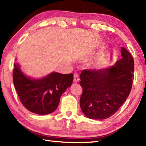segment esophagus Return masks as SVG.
Segmentation results:
<instances>
[{
	"label": "esophagus",
	"instance_id": "obj_1",
	"mask_svg": "<svg viewBox=\"0 0 146 146\" xmlns=\"http://www.w3.org/2000/svg\"><path fill=\"white\" fill-rule=\"evenodd\" d=\"M73 78H73L74 82L77 83V82H78V81H80V78H79V76H78V74L77 73H74V74Z\"/></svg>",
	"mask_w": 146,
	"mask_h": 146
}]
</instances>
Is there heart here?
I'll list each match as a JSON object with an SVG mask.
<instances>
[{
	"label": "heart",
	"instance_id": "heart-1",
	"mask_svg": "<svg viewBox=\"0 0 146 146\" xmlns=\"http://www.w3.org/2000/svg\"><path fill=\"white\" fill-rule=\"evenodd\" d=\"M104 62V59H97L94 62V65H100V64Z\"/></svg>",
	"mask_w": 146,
	"mask_h": 146
}]
</instances>
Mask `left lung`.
<instances>
[{"mask_svg": "<svg viewBox=\"0 0 146 146\" xmlns=\"http://www.w3.org/2000/svg\"><path fill=\"white\" fill-rule=\"evenodd\" d=\"M122 58L105 69L84 70L80 74L83 93L80 107L92 119H104L117 111L129 95L134 80V62L128 51L122 47Z\"/></svg>", "mask_w": 146, "mask_h": 146, "instance_id": "left-lung-1", "label": "left lung"}]
</instances>
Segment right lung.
Wrapping results in <instances>:
<instances>
[{"mask_svg": "<svg viewBox=\"0 0 146 146\" xmlns=\"http://www.w3.org/2000/svg\"><path fill=\"white\" fill-rule=\"evenodd\" d=\"M73 74L52 73L41 79L26 76L17 64H14L13 81L19 99L27 110L35 114L52 113L58 106L60 99L72 85Z\"/></svg>", "mask_w": 146, "mask_h": 146, "instance_id": "1", "label": "right lung"}]
</instances>
